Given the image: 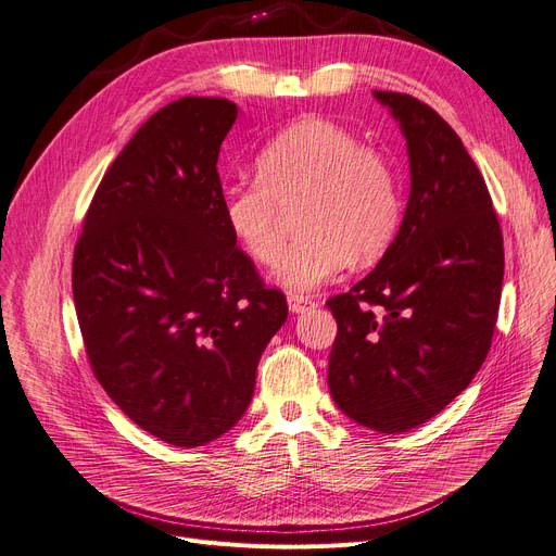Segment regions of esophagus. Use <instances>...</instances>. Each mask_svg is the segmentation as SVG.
I'll return each instance as SVG.
<instances>
[{"instance_id": "esophagus-1", "label": "esophagus", "mask_w": 556, "mask_h": 556, "mask_svg": "<svg viewBox=\"0 0 556 556\" xmlns=\"http://www.w3.org/2000/svg\"><path fill=\"white\" fill-rule=\"evenodd\" d=\"M287 305H289V309H291V312L301 314V312L309 309V307L314 305V301H312V299H307V296H299V293H289V296H287Z\"/></svg>"}]
</instances>
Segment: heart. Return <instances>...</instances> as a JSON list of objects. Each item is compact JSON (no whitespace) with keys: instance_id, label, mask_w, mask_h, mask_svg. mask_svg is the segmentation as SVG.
<instances>
[{"instance_id":"1","label":"heart","mask_w":556,"mask_h":556,"mask_svg":"<svg viewBox=\"0 0 556 556\" xmlns=\"http://www.w3.org/2000/svg\"><path fill=\"white\" fill-rule=\"evenodd\" d=\"M253 175V184L224 190V219L253 263L274 269L287 251V217L299 213L303 238L278 276L289 289L309 291L350 263L370 265L397 236L402 194L393 163L330 118L282 127L255 154Z\"/></svg>"}]
</instances>
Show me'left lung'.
<instances>
[{"mask_svg":"<svg viewBox=\"0 0 556 556\" xmlns=\"http://www.w3.org/2000/svg\"><path fill=\"white\" fill-rule=\"evenodd\" d=\"M406 137L410 198L381 263L328 301L337 406L381 433L419 427L458 397L492 348L505 251L486 184L427 103L375 91Z\"/></svg>","mask_w":556,"mask_h":556,"instance_id":"obj_1","label":"left lung"}]
</instances>
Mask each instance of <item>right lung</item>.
<instances>
[{"label":"right lung","mask_w":556,"mask_h":556,"mask_svg":"<svg viewBox=\"0 0 556 556\" xmlns=\"http://www.w3.org/2000/svg\"><path fill=\"white\" fill-rule=\"evenodd\" d=\"M238 118L186 96L152 114L98 184L72 287L93 377L143 431L202 446L244 415L287 320L222 211L219 146Z\"/></svg>","instance_id":"obj_1"}]
</instances>
